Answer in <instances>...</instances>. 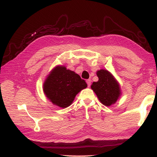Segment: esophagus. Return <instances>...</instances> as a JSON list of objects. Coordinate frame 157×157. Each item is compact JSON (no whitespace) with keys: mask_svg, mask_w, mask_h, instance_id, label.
Here are the masks:
<instances>
[{"mask_svg":"<svg viewBox=\"0 0 157 157\" xmlns=\"http://www.w3.org/2000/svg\"><path fill=\"white\" fill-rule=\"evenodd\" d=\"M86 83H87L88 87H90L91 85V79H87V80H86Z\"/></svg>","mask_w":157,"mask_h":157,"instance_id":"34e87169","label":"esophagus"}]
</instances>
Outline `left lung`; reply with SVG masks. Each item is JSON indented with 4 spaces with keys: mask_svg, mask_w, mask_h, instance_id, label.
Returning <instances> with one entry per match:
<instances>
[{
    "mask_svg": "<svg viewBox=\"0 0 157 157\" xmlns=\"http://www.w3.org/2000/svg\"><path fill=\"white\" fill-rule=\"evenodd\" d=\"M96 75L98 81L92 83V90L102 105L110 106L115 104L121 95L119 82L106 69L98 70Z\"/></svg>",
    "mask_w": 157,
    "mask_h": 157,
    "instance_id": "obj_1",
    "label": "left lung"
}]
</instances>
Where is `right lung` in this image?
Segmentation results:
<instances>
[{
  "label": "right lung",
  "mask_w": 157,
  "mask_h": 157,
  "mask_svg": "<svg viewBox=\"0 0 157 157\" xmlns=\"http://www.w3.org/2000/svg\"><path fill=\"white\" fill-rule=\"evenodd\" d=\"M86 87L87 84L78 74L65 66L57 65L46 77L43 91L53 105L64 109L71 105L75 96Z\"/></svg>",
  "instance_id": "add662e5"
}]
</instances>
